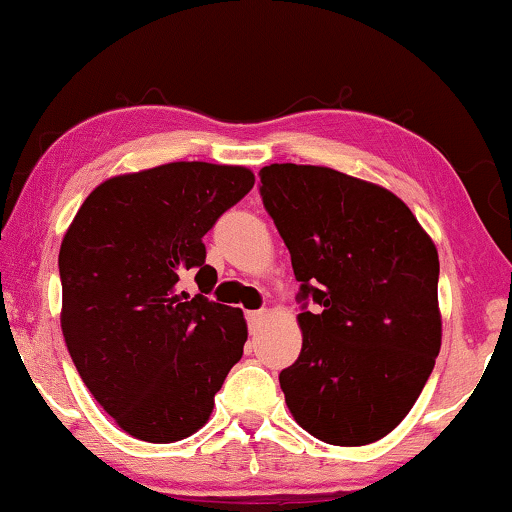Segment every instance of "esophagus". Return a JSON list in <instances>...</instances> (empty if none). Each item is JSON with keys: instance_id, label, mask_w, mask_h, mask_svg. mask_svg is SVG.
<instances>
[{"instance_id": "1", "label": "esophagus", "mask_w": 512, "mask_h": 512, "mask_svg": "<svg viewBox=\"0 0 512 512\" xmlns=\"http://www.w3.org/2000/svg\"><path fill=\"white\" fill-rule=\"evenodd\" d=\"M265 317H268V314H265L263 310H256V312H247V324H249V331L251 333H256L258 328L263 326V321H265Z\"/></svg>"}]
</instances>
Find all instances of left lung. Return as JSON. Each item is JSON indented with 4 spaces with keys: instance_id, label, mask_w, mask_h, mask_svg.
<instances>
[{
    "instance_id": "8db88e82",
    "label": "left lung",
    "mask_w": 512,
    "mask_h": 512,
    "mask_svg": "<svg viewBox=\"0 0 512 512\" xmlns=\"http://www.w3.org/2000/svg\"><path fill=\"white\" fill-rule=\"evenodd\" d=\"M258 177L300 282L303 349L279 373L286 405L324 443H375L436 366V244L387 188L317 165L275 163Z\"/></svg>"
}]
</instances>
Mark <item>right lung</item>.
Instances as JSON below:
<instances>
[{"mask_svg": "<svg viewBox=\"0 0 512 512\" xmlns=\"http://www.w3.org/2000/svg\"><path fill=\"white\" fill-rule=\"evenodd\" d=\"M254 188L247 167L167 163L104 181L60 247L62 335L95 401L146 443L188 438L242 359V310L207 298L202 237ZM196 272L200 294L178 291Z\"/></svg>", "mask_w": 512, "mask_h": 512, "instance_id": "add662e5", "label": "right lung"}]
</instances>
